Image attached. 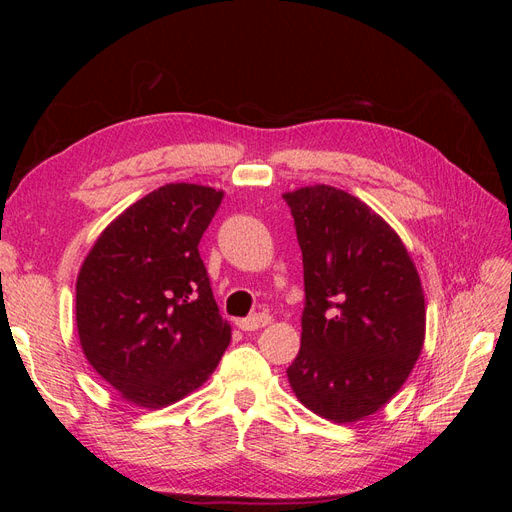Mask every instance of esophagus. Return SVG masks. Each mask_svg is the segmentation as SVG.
<instances>
[{"instance_id":"1","label":"esophagus","mask_w":512,"mask_h":512,"mask_svg":"<svg viewBox=\"0 0 512 512\" xmlns=\"http://www.w3.org/2000/svg\"><path fill=\"white\" fill-rule=\"evenodd\" d=\"M267 324H271V316L269 314H254L250 318L237 320V327L241 331H258L262 327H267Z\"/></svg>"}]
</instances>
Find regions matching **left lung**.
Listing matches in <instances>:
<instances>
[{"instance_id":"1","label":"left lung","mask_w":512,"mask_h":512,"mask_svg":"<svg viewBox=\"0 0 512 512\" xmlns=\"http://www.w3.org/2000/svg\"><path fill=\"white\" fill-rule=\"evenodd\" d=\"M303 254L301 350L286 369L305 408L333 423L374 414L425 339V297L397 232L359 198L314 185L284 194Z\"/></svg>"}]
</instances>
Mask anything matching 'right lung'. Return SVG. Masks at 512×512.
<instances>
[{"instance_id":"right-lung-1","label":"right lung","mask_w":512,"mask_h":512,"mask_svg":"<svg viewBox=\"0 0 512 512\" xmlns=\"http://www.w3.org/2000/svg\"><path fill=\"white\" fill-rule=\"evenodd\" d=\"M222 192L168 183L108 226L76 280V329L123 399L164 408L198 389L230 342L198 243Z\"/></svg>"}]
</instances>
